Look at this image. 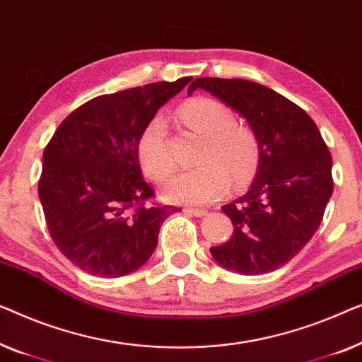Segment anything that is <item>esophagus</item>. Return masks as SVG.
<instances>
[{
    "label": "esophagus",
    "instance_id": "1",
    "mask_svg": "<svg viewBox=\"0 0 362 362\" xmlns=\"http://www.w3.org/2000/svg\"><path fill=\"white\" fill-rule=\"evenodd\" d=\"M187 213H190L193 216H205L206 215V210H203V208H192V206H187L185 208Z\"/></svg>",
    "mask_w": 362,
    "mask_h": 362
}]
</instances>
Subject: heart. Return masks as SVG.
I'll return each mask as SVG.
<instances>
[{"mask_svg":"<svg viewBox=\"0 0 362 362\" xmlns=\"http://www.w3.org/2000/svg\"><path fill=\"white\" fill-rule=\"evenodd\" d=\"M180 123L203 137L197 169L177 175L167 187L169 200L177 203L215 202L230 187L252 179L261 162V142L249 126L236 123L233 111L220 101L197 96L177 111ZM137 160L152 182L165 183L174 175L175 162L167 144V124L162 116L147 121L137 139Z\"/></svg>","mask_w":362,"mask_h":362,"instance_id":"heart-1","label":"heart"}]
</instances>
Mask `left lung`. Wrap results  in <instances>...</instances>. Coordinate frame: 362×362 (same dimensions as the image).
Listing matches in <instances>:
<instances>
[{
    "label": "left lung",
    "instance_id": "left-lung-1",
    "mask_svg": "<svg viewBox=\"0 0 362 362\" xmlns=\"http://www.w3.org/2000/svg\"><path fill=\"white\" fill-rule=\"evenodd\" d=\"M203 88L236 110L261 142L257 175L246 195L223 206L234 231L211 256L230 271L256 276L287 264L323 220L333 193L332 154L313 119L267 86L243 78L203 77Z\"/></svg>",
    "mask_w": 362,
    "mask_h": 362
}]
</instances>
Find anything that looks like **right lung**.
<instances>
[{
	"label": "right lung",
	"instance_id": "add662e5",
	"mask_svg": "<svg viewBox=\"0 0 362 362\" xmlns=\"http://www.w3.org/2000/svg\"><path fill=\"white\" fill-rule=\"evenodd\" d=\"M192 77L100 95L65 118L42 156L39 198L50 238L96 277L139 269L162 223L180 208L154 202L141 175L137 139L147 121Z\"/></svg>",
	"mask_w": 362,
	"mask_h": 362
}]
</instances>
